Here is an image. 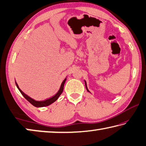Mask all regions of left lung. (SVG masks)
<instances>
[{"label":"left lung","instance_id":"1","mask_svg":"<svg viewBox=\"0 0 146 146\" xmlns=\"http://www.w3.org/2000/svg\"><path fill=\"white\" fill-rule=\"evenodd\" d=\"M84 82H85V85H86V90H87V91H89V92H90V91H89L88 90V87H87V84H86V81L84 80Z\"/></svg>","mask_w":146,"mask_h":146}]
</instances>
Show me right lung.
<instances>
[{"label": "right lung", "mask_w": 146, "mask_h": 146, "mask_svg": "<svg viewBox=\"0 0 146 146\" xmlns=\"http://www.w3.org/2000/svg\"><path fill=\"white\" fill-rule=\"evenodd\" d=\"M66 80V78L64 79V81L62 82V83L61 84V86H60V88L59 89V90L57 93H56L55 95L53 96L50 98H48V99L45 100H43V101H36L35 100L33 99V98L29 97V96H28L26 95V94L24 93L23 91H22L21 89L19 88L18 84H17V83L15 81V84H16V86L17 88L19 89V90L20 91V92L21 93L22 95L24 96V97L26 98V99L29 102H30L32 105L35 106V107H37V108H41V107H44V106H48L49 105L53 103L54 102H55V101L58 99V97H60V95L62 94L64 90V84H65V82Z\"/></svg>", "instance_id": "obj_1"}]
</instances>
